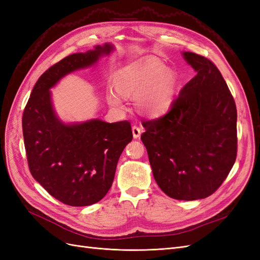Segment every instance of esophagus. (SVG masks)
<instances>
[{
    "label": "esophagus",
    "instance_id": "obj_1",
    "mask_svg": "<svg viewBox=\"0 0 260 260\" xmlns=\"http://www.w3.org/2000/svg\"><path fill=\"white\" fill-rule=\"evenodd\" d=\"M141 132H142V130H141V128H139L138 125H133V127H132V135H133V138H135V139L140 138Z\"/></svg>",
    "mask_w": 260,
    "mask_h": 260
}]
</instances>
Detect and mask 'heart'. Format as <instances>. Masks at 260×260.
Here are the masks:
<instances>
[{"mask_svg":"<svg viewBox=\"0 0 260 260\" xmlns=\"http://www.w3.org/2000/svg\"><path fill=\"white\" fill-rule=\"evenodd\" d=\"M114 85L122 96H136V106L141 114L157 118L167 114L174 104L177 77L161 61L149 60L120 69L115 76ZM119 94L107 91L106 100L112 107L122 109V99Z\"/></svg>","mask_w":260,"mask_h":260,"instance_id":"1","label":"heart"}]
</instances>
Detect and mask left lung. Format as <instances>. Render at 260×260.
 Masks as SVG:
<instances>
[{
	"label": "left lung",
	"mask_w": 260,
	"mask_h": 260,
	"mask_svg": "<svg viewBox=\"0 0 260 260\" xmlns=\"http://www.w3.org/2000/svg\"><path fill=\"white\" fill-rule=\"evenodd\" d=\"M196 76L170 111L143 122L141 136L154 179L169 198H208L222 184L237 158V106L222 75L201 55L183 52Z\"/></svg>",
	"instance_id": "left-lung-1"
}]
</instances>
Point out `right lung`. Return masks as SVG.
Returning a JSON list of instances; mask_svg holds the SVG:
<instances>
[{"label":"right lung","mask_w":260,"mask_h":260,"mask_svg":"<svg viewBox=\"0 0 260 260\" xmlns=\"http://www.w3.org/2000/svg\"><path fill=\"white\" fill-rule=\"evenodd\" d=\"M114 49L111 43L96 45L56 62L39 78L23 111L22 133L31 175L53 198L69 206H90L107 194L132 131L125 120L61 121L50 90L65 76L93 66Z\"/></svg>","instance_id":"right-lung-1"}]
</instances>
